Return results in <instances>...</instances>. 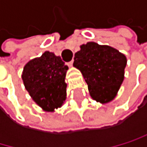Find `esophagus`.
<instances>
[{"instance_id":"obj_1","label":"esophagus","mask_w":147,"mask_h":147,"mask_svg":"<svg viewBox=\"0 0 147 147\" xmlns=\"http://www.w3.org/2000/svg\"><path fill=\"white\" fill-rule=\"evenodd\" d=\"M73 61H74L73 60H71L70 61H69V63H68V65H69V66H72V64H73Z\"/></svg>"}]
</instances>
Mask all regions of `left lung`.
Here are the masks:
<instances>
[{"mask_svg": "<svg viewBox=\"0 0 147 147\" xmlns=\"http://www.w3.org/2000/svg\"><path fill=\"white\" fill-rule=\"evenodd\" d=\"M80 47V51L75 54L73 64L82 72L92 98L100 103L109 102L123 81L125 55L109 46L95 42Z\"/></svg>", "mask_w": 147, "mask_h": 147, "instance_id": "1", "label": "left lung"}]
</instances>
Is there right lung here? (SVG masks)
<instances>
[{"label":"right lung","mask_w":147,"mask_h":147,"mask_svg":"<svg viewBox=\"0 0 147 147\" xmlns=\"http://www.w3.org/2000/svg\"><path fill=\"white\" fill-rule=\"evenodd\" d=\"M67 69L61 57L48 51L24 66L22 78L25 89L44 110L52 111L65 100Z\"/></svg>","instance_id":"obj_1"}]
</instances>
